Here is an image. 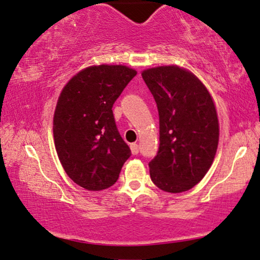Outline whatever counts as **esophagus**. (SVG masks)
Masks as SVG:
<instances>
[{
    "label": "esophagus",
    "instance_id": "esophagus-1",
    "mask_svg": "<svg viewBox=\"0 0 260 260\" xmlns=\"http://www.w3.org/2000/svg\"><path fill=\"white\" fill-rule=\"evenodd\" d=\"M131 152H132V154H133V155L138 154V153H139V147H138L137 144H131Z\"/></svg>",
    "mask_w": 260,
    "mask_h": 260
}]
</instances>
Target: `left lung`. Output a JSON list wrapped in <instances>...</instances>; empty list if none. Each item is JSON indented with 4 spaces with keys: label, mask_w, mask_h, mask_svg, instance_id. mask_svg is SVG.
<instances>
[{
    "label": "left lung",
    "mask_w": 260,
    "mask_h": 260,
    "mask_svg": "<svg viewBox=\"0 0 260 260\" xmlns=\"http://www.w3.org/2000/svg\"><path fill=\"white\" fill-rule=\"evenodd\" d=\"M159 112V151L148 164L152 181L170 193L188 191L213 162L219 121L213 98L188 69L175 64L142 71Z\"/></svg>",
    "instance_id": "obj_1"
}]
</instances>
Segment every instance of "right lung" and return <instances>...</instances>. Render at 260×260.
I'll list each match as a JSON object with an SVG mask.
<instances>
[{
	"instance_id": "obj_1",
	"label": "right lung",
	"mask_w": 260,
	"mask_h": 260,
	"mask_svg": "<svg viewBox=\"0 0 260 260\" xmlns=\"http://www.w3.org/2000/svg\"><path fill=\"white\" fill-rule=\"evenodd\" d=\"M135 75V69L122 64L89 66L58 95L53 119L58 160L68 177L88 191L114 185L129 158L112 107Z\"/></svg>"
}]
</instances>
